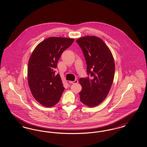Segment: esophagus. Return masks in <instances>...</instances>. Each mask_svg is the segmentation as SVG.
Wrapping results in <instances>:
<instances>
[{
	"instance_id": "1",
	"label": "esophagus",
	"mask_w": 147,
	"mask_h": 147,
	"mask_svg": "<svg viewBox=\"0 0 147 147\" xmlns=\"http://www.w3.org/2000/svg\"><path fill=\"white\" fill-rule=\"evenodd\" d=\"M78 83V80H75L74 81H69V83L70 84H77Z\"/></svg>"
}]
</instances>
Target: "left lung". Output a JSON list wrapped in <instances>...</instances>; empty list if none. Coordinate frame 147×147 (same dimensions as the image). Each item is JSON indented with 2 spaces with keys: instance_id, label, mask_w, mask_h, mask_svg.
<instances>
[{
  "instance_id": "1",
  "label": "left lung",
  "mask_w": 147,
  "mask_h": 147,
  "mask_svg": "<svg viewBox=\"0 0 147 147\" xmlns=\"http://www.w3.org/2000/svg\"><path fill=\"white\" fill-rule=\"evenodd\" d=\"M84 53L89 77L80 78L81 102L89 107L100 104L107 97L113 83L115 65L112 53L100 38L86 36L76 41Z\"/></svg>"
}]
</instances>
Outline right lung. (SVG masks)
I'll list each match as a JSON object with an SVG mask.
<instances>
[{
    "label": "right lung",
    "instance_id": "right-lung-1",
    "mask_svg": "<svg viewBox=\"0 0 147 147\" xmlns=\"http://www.w3.org/2000/svg\"><path fill=\"white\" fill-rule=\"evenodd\" d=\"M74 41L65 37H49L40 42L30 57L28 80L35 100L46 107L56 105L61 98L64 88L59 74L55 69L64 50Z\"/></svg>",
    "mask_w": 147,
    "mask_h": 147
}]
</instances>
